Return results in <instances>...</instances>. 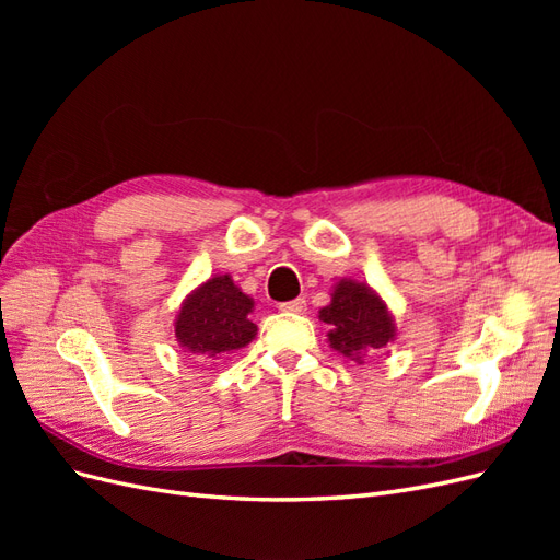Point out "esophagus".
I'll list each match as a JSON object with an SVG mask.
<instances>
[{
	"label": "esophagus",
	"mask_w": 560,
	"mask_h": 560,
	"mask_svg": "<svg viewBox=\"0 0 560 560\" xmlns=\"http://www.w3.org/2000/svg\"><path fill=\"white\" fill-rule=\"evenodd\" d=\"M280 311L282 313H306V299H294V301L280 303Z\"/></svg>",
	"instance_id": "obj_1"
}]
</instances>
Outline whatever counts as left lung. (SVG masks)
<instances>
[{"instance_id":"1","label":"left lung","mask_w":560,"mask_h":560,"mask_svg":"<svg viewBox=\"0 0 560 560\" xmlns=\"http://www.w3.org/2000/svg\"><path fill=\"white\" fill-rule=\"evenodd\" d=\"M319 319L329 325V346L358 364L395 341V317L385 301L366 282L343 278L334 284L329 306L319 308Z\"/></svg>"}]
</instances>
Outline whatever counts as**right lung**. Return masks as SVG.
I'll return each instance as SVG.
<instances>
[{
	"mask_svg": "<svg viewBox=\"0 0 560 560\" xmlns=\"http://www.w3.org/2000/svg\"><path fill=\"white\" fill-rule=\"evenodd\" d=\"M252 311L254 299L229 273L214 276L182 301L175 317V341L200 360H219L257 336V325L249 319Z\"/></svg>",
	"mask_w": 560,
	"mask_h": 560,
	"instance_id": "add662e5",
	"label": "right lung"
}]
</instances>
